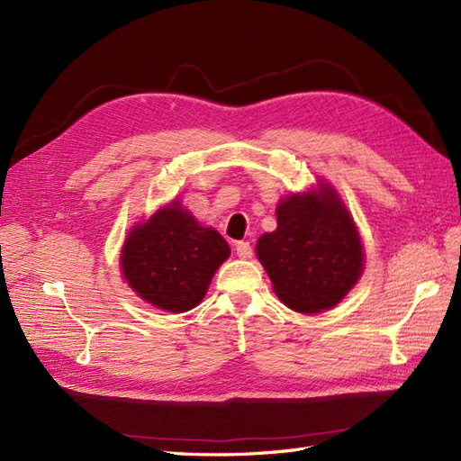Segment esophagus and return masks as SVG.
<instances>
[{
    "mask_svg": "<svg viewBox=\"0 0 461 461\" xmlns=\"http://www.w3.org/2000/svg\"><path fill=\"white\" fill-rule=\"evenodd\" d=\"M236 256L242 258V259H249L254 256V249L249 246V242H236Z\"/></svg>",
    "mask_w": 461,
    "mask_h": 461,
    "instance_id": "34e87169",
    "label": "esophagus"
}]
</instances>
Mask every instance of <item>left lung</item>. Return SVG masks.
<instances>
[{"instance_id": "8db88e82", "label": "left lung", "mask_w": 461, "mask_h": 461, "mask_svg": "<svg viewBox=\"0 0 461 461\" xmlns=\"http://www.w3.org/2000/svg\"><path fill=\"white\" fill-rule=\"evenodd\" d=\"M256 252L275 294L300 313L334 308L364 273L357 229L325 183L278 203L276 230L259 236Z\"/></svg>"}]
</instances>
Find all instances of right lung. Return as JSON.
Here are the masks:
<instances>
[{"label": "right lung", "mask_w": 461, "mask_h": 461, "mask_svg": "<svg viewBox=\"0 0 461 461\" xmlns=\"http://www.w3.org/2000/svg\"><path fill=\"white\" fill-rule=\"evenodd\" d=\"M229 256L227 240L215 229L202 227L175 200L129 232L121 269L142 300L183 313L203 300L215 271Z\"/></svg>", "instance_id": "obj_1"}]
</instances>
